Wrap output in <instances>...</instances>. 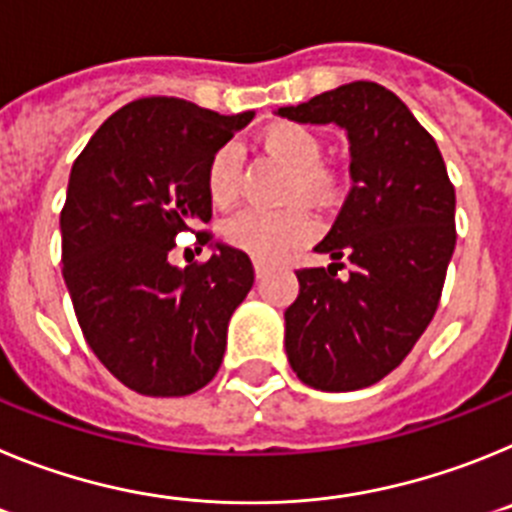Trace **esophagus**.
Listing matches in <instances>:
<instances>
[{
	"label": "esophagus",
	"instance_id": "34e87169",
	"mask_svg": "<svg viewBox=\"0 0 512 512\" xmlns=\"http://www.w3.org/2000/svg\"><path fill=\"white\" fill-rule=\"evenodd\" d=\"M253 269H256V279H264V274H266V269H269V266L264 264V261H253Z\"/></svg>",
	"mask_w": 512,
	"mask_h": 512
}]
</instances>
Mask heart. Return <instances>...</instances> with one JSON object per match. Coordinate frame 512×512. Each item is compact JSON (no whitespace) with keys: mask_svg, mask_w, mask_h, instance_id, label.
<instances>
[{"mask_svg":"<svg viewBox=\"0 0 512 512\" xmlns=\"http://www.w3.org/2000/svg\"><path fill=\"white\" fill-rule=\"evenodd\" d=\"M261 146L279 158L292 179L287 184V200L320 202L330 189V174L320 166L323 143L318 133L302 122H274L261 135ZM207 194L217 207H228L238 197L241 187V151L235 146H223L212 153L205 174ZM312 217L302 207L284 210H261L246 207L235 212L225 223V238L230 246L251 253L256 259H279L287 251L305 243L312 235Z\"/></svg>","mask_w":512,"mask_h":512,"instance_id":"b5f03b06","label":"heart"}]
</instances>
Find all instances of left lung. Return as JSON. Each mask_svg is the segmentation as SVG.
I'll use <instances>...</instances> for the list:
<instances>
[{
    "instance_id": "8db88e82",
    "label": "left lung",
    "mask_w": 512,
    "mask_h": 512,
    "mask_svg": "<svg viewBox=\"0 0 512 512\" xmlns=\"http://www.w3.org/2000/svg\"><path fill=\"white\" fill-rule=\"evenodd\" d=\"M279 115L336 122L351 143V192L315 251L328 269H297L284 346L315 390L351 392L397 369L433 320L456 246V194L436 140L397 94L351 81ZM343 260L348 280L337 279Z\"/></svg>"
}]
</instances>
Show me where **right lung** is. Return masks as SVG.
I'll use <instances>...</instances> for the list:
<instances>
[{"mask_svg": "<svg viewBox=\"0 0 512 512\" xmlns=\"http://www.w3.org/2000/svg\"><path fill=\"white\" fill-rule=\"evenodd\" d=\"M253 112L217 115L187 99L143 97L99 125L71 166L61 210L63 279L99 361L138 395L184 397L223 364L228 320L253 287L238 248L215 243L202 264H169L176 235L212 217V153Z\"/></svg>", "mask_w": 512, "mask_h": 512, "instance_id": "obj_1", "label": "right lung"}]
</instances>
